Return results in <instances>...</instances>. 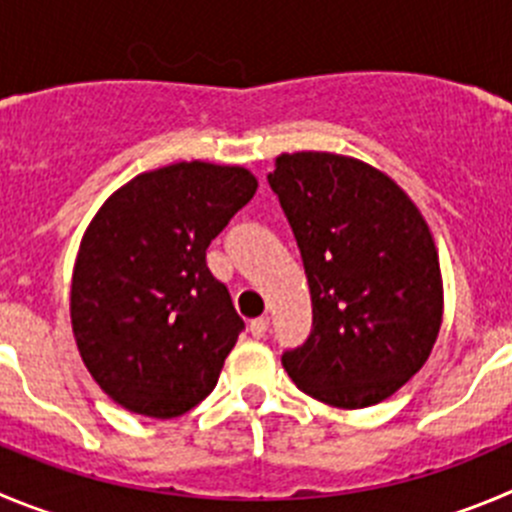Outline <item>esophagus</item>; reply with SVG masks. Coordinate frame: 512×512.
Here are the masks:
<instances>
[{
	"label": "esophagus",
	"instance_id": "obj_1",
	"mask_svg": "<svg viewBox=\"0 0 512 512\" xmlns=\"http://www.w3.org/2000/svg\"><path fill=\"white\" fill-rule=\"evenodd\" d=\"M267 328H270V318H265V315H262V318H255V321L250 323V333L255 338H265Z\"/></svg>",
	"mask_w": 512,
	"mask_h": 512
}]
</instances>
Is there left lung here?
<instances>
[{
	"instance_id": "left-lung-1",
	"label": "left lung",
	"mask_w": 512,
	"mask_h": 512,
	"mask_svg": "<svg viewBox=\"0 0 512 512\" xmlns=\"http://www.w3.org/2000/svg\"><path fill=\"white\" fill-rule=\"evenodd\" d=\"M267 181L313 303V331L283 353L285 371L331 407L379 404L422 369L442 326V272L422 212L384 171L328 151L280 154Z\"/></svg>"
}]
</instances>
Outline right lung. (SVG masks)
Here are the masks:
<instances>
[{"instance_id": "add662e5", "label": "right lung", "mask_w": 512, "mask_h": 512, "mask_svg": "<svg viewBox=\"0 0 512 512\" xmlns=\"http://www.w3.org/2000/svg\"><path fill=\"white\" fill-rule=\"evenodd\" d=\"M255 191L242 166L181 161L113 191L85 229L70 288L75 343L128 412L179 417L217 386L245 323L207 247Z\"/></svg>"}]
</instances>
